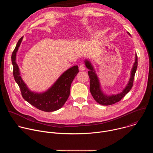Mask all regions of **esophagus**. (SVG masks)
<instances>
[{"label":"esophagus","mask_w":153,"mask_h":153,"mask_svg":"<svg viewBox=\"0 0 153 153\" xmlns=\"http://www.w3.org/2000/svg\"><path fill=\"white\" fill-rule=\"evenodd\" d=\"M79 70H80V71H83V70H85V65H84L83 64L80 65V66H79Z\"/></svg>","instance_id":"esophagus-1"}]
</instances>
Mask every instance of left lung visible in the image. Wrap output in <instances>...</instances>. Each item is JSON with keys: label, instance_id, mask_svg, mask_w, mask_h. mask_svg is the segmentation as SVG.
Instances as JSON below:
<instances>
[{"label": "left lung", "instance_id": "left-lung-1", "mask_svg": "<svg viewBox=\"0 0 153 153\" xmlns=\"http://www.w3.org/2000/svg\"><path fill=\"white\" fill-rule=\"evenodd\" d=\"M128 34L130 36V34L128 33ZM85 66L89 70L88 73L90 77V90L91 95L93 96L94 100L99 104L102 105H110L114 104L118 102H119L123 97L125 96V95L131 90L132 86L133 85V81L134 79L135 73L137 68V56L136 54V59L135 62L134 63L133 68L131 72V77L128 83V85L126 86L125 89L119 94L116 95L108 96L105 94L101 90L99 80V79L97 76V74L95 73L94 69L91 65V62L88 60H85Z\"/></svg>", "mask_w": 153, "mask_h": 153}]
</instances>
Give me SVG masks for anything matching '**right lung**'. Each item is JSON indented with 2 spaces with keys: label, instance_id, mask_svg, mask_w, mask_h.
Instances as JSON below:
<instances>
[{
  "label": "right lung",
  "instance_id": "obj_1",
  "mask_svg": "<svg viewBox=\"0 0 153 153\" xmlns=\"http://www.w3.org/2000/svg\"><path fill=\"white\" fill-rule=\"evenodd\" d=\"M22 39L23 37H22L19 40L11 56L14 78L19 86L22 96L30 104L41 111L45 112L56 111L61 108L67 100L70 93L71 83L79 73V67L76 65L65 71L45 92L42 93L33 92L28 89L20 76L19 68L16 61V53Z\"/></svg>",
  "mask_w": 153,
  "mask_h": 153
}]
</instances>
